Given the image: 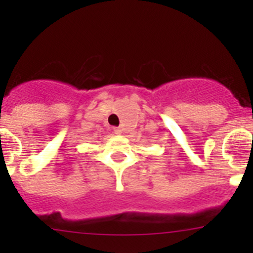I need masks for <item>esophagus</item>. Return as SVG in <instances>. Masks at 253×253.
<instances>
[{"instance_id":"esophagus-1","label":"esophagus","mask_w":253,"mask_h":253,"mask_svg":"<svg viewBox=\"0 0 253 253\" xmlns=\"http://www.w3.org/2000/svg\"><path fill=\"white\" fill-rule=\"evenodd\" d=\"M114 132L116 134H121L122 133V129L120 128V127H116V128H114Z\"/></svg>"}]
</instances>
